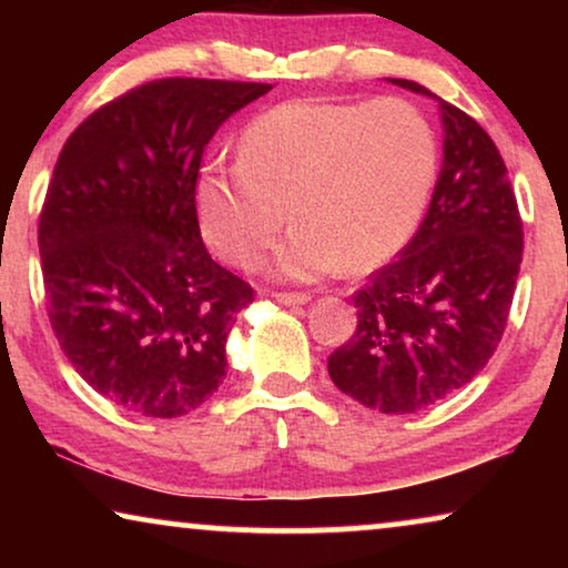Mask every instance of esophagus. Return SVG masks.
Returning a JSON list of instances; mask_svg holds the SVG:
<instances>
[{"instance_id": "esophagus-1", "label": "esophagus", "mask_w": 568, "mask_h": 568, "mask_svg": "<svg viewBox=\"0 0 568 568\" xmlns=\"http://www.w3.org/2000/svg\"><path fill=\"white\" fill-rule=\"evenodd\" d=\"M276 302H282V305H307L310 302V294H302V292H276L274 294Z\"/></svg>"}]
</instances>
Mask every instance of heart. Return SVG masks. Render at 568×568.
Masks as SVG:
<instances>
[{"label":"heart","mask_w":568,"mask_h":568,"mask_svg":"<svg viewBox=\"0 0 568 568\" xmlns=\"http://www.w3.org/2000/svg\"><path fill=\"white\" fill-rule=\"evenodd\" d=\"M437 131L403 98L290 100L251 121L237 162L201 170L196 206L224 258L251 266L286 220L278 276L375 268L414 237L437 181Z\"/></svg>","instance_id":"obj_1"}]
</instances>
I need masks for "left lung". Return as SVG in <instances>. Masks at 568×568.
<instances>
[{
    "instance_id": "obj_1",
    "label": "left lung",
    "mask_w": 568,
    "mask_h": 568,
    "mask_svg": "<svg viewBox=\"0 0 568 568\" xmlns=\"http://www.w3.org/2000/svg\"><path fill=\"white\" fill-rule=\"evenodd\" d=\"M437 98L410 80H387ZM439 100L445 158L410 243L354 294V336L328 356L341 393L414 414L460 390L504 336L523 263V220L491 136Z\"/></svg>"
}]
</instances>
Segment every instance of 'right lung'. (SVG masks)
I'll use <instances>...</instances> for the list:
<instances>
[{"label": "right lung", "instance_id": "obj_1", "mask_svg": "<svg viewBox=\"0 0 568 568\" xmlns=\"http://www.w3.org/2000/svg\"><path fill=\"white\" fill-rule=\"evenodd\" d=\"M271 84L154 80L88 115L45 193L38 247L49 321L84 383L139 416L199 408L227 375L251 284L212 261L196 181L216 129Z\"/></svg>", "mask_w": 568, "mask_h": 568}]
</instances>
